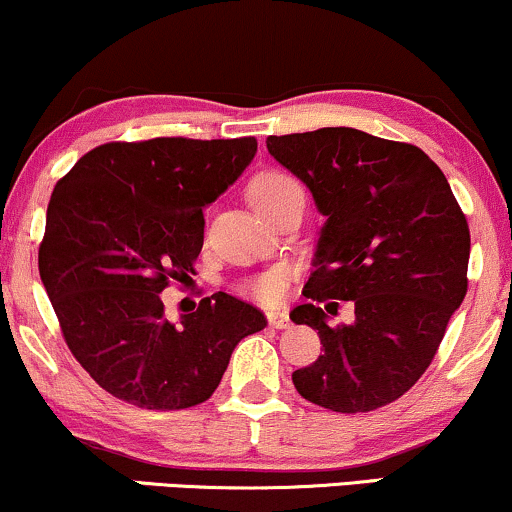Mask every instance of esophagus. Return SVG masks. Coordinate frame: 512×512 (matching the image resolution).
<instances>
[{
    "label": "esophagus",
    "instance_id": "34e87169",
    "mask_svg": "<svg viewBox=\"0 0 512 512\" xmlns=\"http://www.w3.org/2000/svg\"><path fill=\"white\" fill-rule=\"evenodd\" d=\"M267 322L269 326H274V329H286V326L291 324V319H288V315L283 310H272L267 312Z\"/></svg>",
    "mask_w": 512,
    "mask_h": 512
}]
</instances>
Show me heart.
Instances as JSON below:
<instances>
[{
  "instance_id": "1",
  "label": "heart",
  "mask_w": 512,
  "mask_h": 512,
  "mask_svg": "<svg viewBox=\"0 0 512 512\" xmlns=\"http://www.w3.org/2000/svg\"><path fill=\"white\" fill-rule=\"evenodd\" d=\"M248 195L252 205L260 209L262 214H267V217H272L276 209L288 205L293 197H305L300 183L295 181L291 174H286V171L281 169L260 171V174L250 181ZM286 281H288V269L283 267L269 269V272H264L257 276V279H252L248 286H245V293L252 295L255 300H260V303H274V300H279L283 295Z\"/></svg>"
}]
</instances>
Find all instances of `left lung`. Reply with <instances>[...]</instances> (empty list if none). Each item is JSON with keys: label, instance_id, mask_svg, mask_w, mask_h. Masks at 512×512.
I'll return each instance as SVG.
<instances>
[{"label": "left lung", "instance_id": "8db88e82", "mask_svg": "<svg viewBox=\"0 0 512 512\" xmlns=\"http://www.w3.org/2000/svg\"><path fill=\"white\" fill-rule=\"evenodd\" d=\"M267 150L310 188L326 224L310 303L291 312L324 353L293 372L310 403L369 412L398 400L432 365L467 293L470 226L443 171L420 147L357 128L269 135ZM353 299L356 322L331 327L324 299Z\"/></svg>", "mask_w": 512, "mask_h": 512}]
</instances>
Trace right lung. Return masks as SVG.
Wrapping results in <instances>:
<instances>
[{"instance_id":"1","label":"right lung","mask_w":512,"mask_h":512,"mask_svg":"<svg viewBox=\"0 0 512 512\" xmlns=\"http://www.w3.org/2000/svg\"><path fill=\"white\" fill-rule=\"evenodd\" d=\"M257 152L255 138L104 143L49 197L40 279L61 336L104 391L145 410L205 403L240 338L262 331L257 307L202 298L171 324L162 293L195 272L205 209Z\"/></svg>"}]
</instances>
